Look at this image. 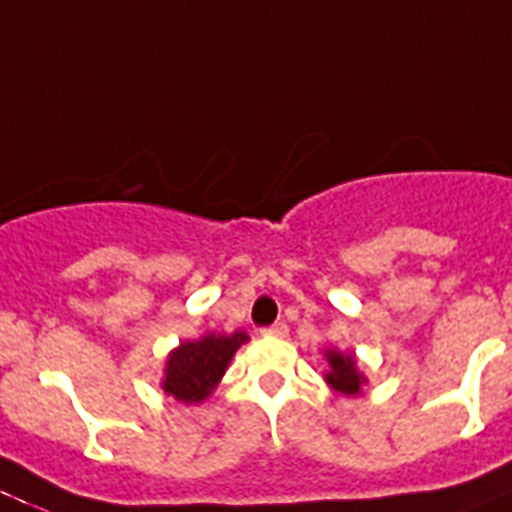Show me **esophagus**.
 Masks as SVG:
<instances>
[{
    "label": "esophagus",
    "instance_id": "1",
    "mask_svg": "<svg viewBox=\"0 0 512 512\" xmlns=\"http://www.w3.org/2000/svg\"><path fill=\"white\" fill-rule=\"evenodd\" d=\"M265 336H278V339H284L286 334H289V328H286V323H273V326L263 328Z\"/></svg>",
    "mask_w": 512,
    "mask_h": 512
}]
</instances>
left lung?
Returning <instances> with one entry per match:
<instances>
[{
    "instance_id": "left-lung-1",
    "label": "left lung",
    "mask_w": 512,
    "mask_h": 512,
    "mask_svg": "<svg viewBox=\"0 0 512 512\" xmlns=\"http://www.w3.org/2000/svg\"><path fill=\"white\" fill-rule=\"evenodd\" d=\"M323 360H326L328 371L323 373L326 378V384L339 394H347V397H355V394L363 392V386L368 384V378L365 373L357 368L355 355H347L342 350H334V347H328L323 350Z\"/></svg>"
}]
</instances>
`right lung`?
Instances as JSON below:
<instances>
[{"instance_id": "add662e5", "label": "right lung", "mask_w": 512, "mask_h": 512, "mask_svg": "<svg viewBox=\"0 0 512 512\" xmlns=\"http://www.w3.org/2000/svg\"><path fill=\"white\" fill-rule=\"evenodd\" d=\"M249 342L244 331L234 334H205L191 342H181L170 350L162 368V392L184 405H199L215 392L220 378L226 376L231 357Z\"/></svg>"}]
</instances>
